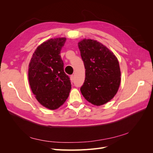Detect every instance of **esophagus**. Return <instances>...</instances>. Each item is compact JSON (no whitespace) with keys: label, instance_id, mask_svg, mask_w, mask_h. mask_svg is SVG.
Masks as SVG:
<instances>
[{"label":"esophagus","instance_id":"obj_1","mask_svg":"<svg viewBox=\"0 0 153 153\" xmlns=\"http://www.w3.org/2000/svg\"><path fill=\"white\" fill-rule=\"evenodd\" d=\"M70 80H71V82H73V81H74V76L73 75L70 76Z\"/></svg>","mask_w":153,"mask_h":153}]
</instances>
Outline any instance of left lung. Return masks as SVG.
<instances>
[{"mask_svg": "<svg viewBox=\"0 0 153 153\" xmlns=\"http://www.w3.org/2000/svg\"><path fill=\"white\" fill-rule=\"evenodd\" d=\"M85 69V78L80 91L89 103L100 106L116 94L121 82L117 57L96 40L84 39L78 44Z\"/></svg>", "mask_w": 153, "mask_h": 153, "instance_id": "8db88e82", "label": "left lung"}]
</instances>
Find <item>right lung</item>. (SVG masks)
<instances>
[{"label": "right lung", "instance_id": "obj_1", "mask_svg": "<svg viewBox=\"0 0 153 153\" xmlns=\"http://www.w3.org/2000/svg\"><path fill=\"white\" fill-rule=\"evenodd\" d=\"M66 40V38H59L43 43L35 50L29 63L31 90L39 103L50 110L63 105L71 89L61 57Z\"/></svg>", "mask_w": 153, "mask_h": 153}]
</instances>
